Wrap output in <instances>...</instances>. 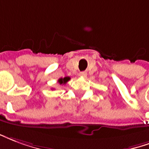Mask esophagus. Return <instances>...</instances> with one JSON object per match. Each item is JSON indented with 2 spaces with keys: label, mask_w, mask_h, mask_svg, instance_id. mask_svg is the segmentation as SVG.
<instances>
[{
  "label": "esophagus",
  "mask_w": 149,
  "mask_h": 149,
  "mask_svg": "<svg viewBox=\"0 0 149 149\" xmlns=\"http://www.w3.org/2000/svg\"><path fill=\"white\" fill-rule=\"evenodd\" d=\"M79 75L80 77H86V73L85 71H81V72H79Z\"/></svg>",
  "instance_id": "obj_1"
}]
</instances>
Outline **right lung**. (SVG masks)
Wrapping results in <instances>:
<instances>
[{
    "label": "right lung",
    "mask_w": 149,
    "mask_h": 149,
    "mask_svg": "<svg viewBox=\"0 0 149 149\" xmlns=\"http://www.w3.org/2000/svg\"><path fill=\"white\" fill-rule=\"evenodd\" d=\"M70 80V77H65V78H60L58 80V82L61 85V84H66L68 81Z\"/></svg>",
    "instance_id": "1"
}]
</instances>
